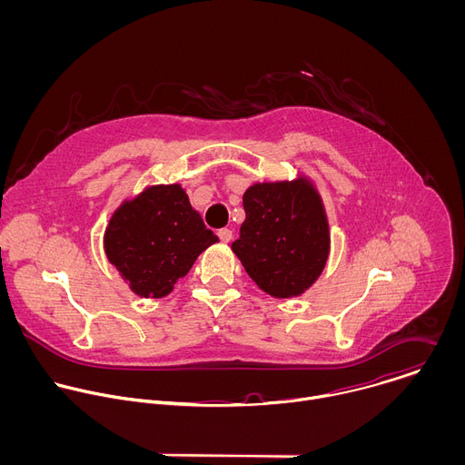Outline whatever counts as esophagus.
Instances as JSON below:
<instances>
[{
  "instance_id": "1",
  "label": "esophagus",
  "mask_w": 465,
  "mask_h": 465,
  "mask_svg": "<svg viewBox=\"0 0 465 465\" xmlns=\"http://www.w3.org/2000/svg\"><path fill=\"white\" fill-rule=\"evenodd\" d=\"M219 237L223 242H230L233 239V232L228 228H223V230H219Z\"/></svg>"
}]
</instances>
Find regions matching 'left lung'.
<instances>
[{
  "label": "left lung",
  "instance_id": "left-lung-1",
  "mask_svg": "<svg viewBox=\"0 0 465 465\" xmlns=\"http://www.w3.org/2000/svg\"><path fill=\"white\" fill-rule=\"evenodd\" d=\"M246 219L232 250L261 291L292 298L322 274L329 226L320 194L307 180L255 183L242 196Z\"/></svg>",
  "mask_w": 465,
  "mask_h": 465
}]
</instances>
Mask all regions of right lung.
Wrapping results in <instances>:
<instances>
[{
	"mask_svg": "<svg viewBox=\"0 0 465 465\" xmlns=\"http://www.w3.org/2000/svg\"><path fill=\"white\" fill-rule=\"evenodd\" d=\"M217 241L182 185L173 183L123 203L104 232V252L138 296L163 298Z\"/></svg>",
	"mask_w": 465,
	"mask_h": 465,
	"instance_id": "right-lung-1",
	"label": "right lung"
}]
</instances>
